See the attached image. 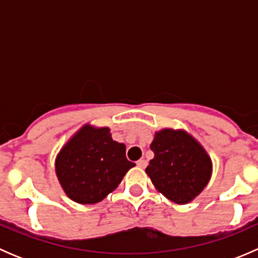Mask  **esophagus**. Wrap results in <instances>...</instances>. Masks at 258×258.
<instances>
[{"label":"esophagus","mask_w":258,"mask_h":258,"mask_svg":"<svg viewBox=\"0 0 258 258\" xmlns=\"http://www.w3.org/2000/svg\"><path fill=\"white\" fill-rule=\"evenodd\" d=\"M136 163H137V166H139V167H141V168H145L146 166H147V161L144 160V158L139 160Z\"/></svg>","instance_id":"esophagus-1"}]
</instances>
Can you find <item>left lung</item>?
Here are the masks:
<instances>
[{
	"instance_id": "1",
	"label": "left lung",
	"mask_w": 258,
	"mask_h": 258,
	"mask_svg": "<svg viewBox=\"0 0 258 258\" xmlns=\"http://www.w3.org/2000/svg\"><path fill=\"white\" fill-rule=\"evenodd\" d=\"M155 157L146 173L160 194L178 205L194 201L210 182L212 160L204 146L184 130L155 132L151 144Z\"/></svg>"
}]
</instances>
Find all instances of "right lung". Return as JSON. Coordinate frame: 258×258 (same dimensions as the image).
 I'll return each instance as SVG.
<instances>
[{"label": "right lung", "mask_w": 258, "mask_h": 258, "mask_svg": "<svg viewBox=\"0 0 258 258\" xmlns=\"http://www.w3.org/2000/svg\"><path fill=\"white\" fill-rule=\"evenodd\" d=\"M134 162L126 146L112 140L108 127H82L66 142L54 160L64 194L81 205H95L114 191Z\"/></svg>", "instance_id": "right-lung-1"}]
</instances>
